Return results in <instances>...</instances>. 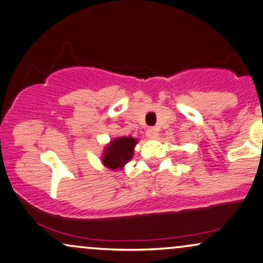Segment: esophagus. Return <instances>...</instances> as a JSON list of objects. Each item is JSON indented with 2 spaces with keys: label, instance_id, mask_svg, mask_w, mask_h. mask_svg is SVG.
Segmentation results:
<instances>
[{
  "label": "esophagus",
  "instance_id": "34e87169",
  "mask_svg": "<svg viewBox=\"0 0 263 263\" xmlns=\"http://www.w3.org/2000/svg\"><path fill=\"white\" fill-rule=\"evenodd\" d=\"M147 136H148L149 138H157L158 137V128L156 127H149L148 129H147Z\"/></svg>",
  "mask_w": 263,
  "mask_h": 263
}]
</instances>
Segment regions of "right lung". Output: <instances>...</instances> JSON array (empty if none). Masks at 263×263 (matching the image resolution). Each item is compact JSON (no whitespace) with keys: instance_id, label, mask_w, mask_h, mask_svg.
Masks as SVG:
<instances>
[{"instance_id":"right-lung-1","label":"right lung","mask_w":263,"mask_h":263,"mask_svg":"<svg viewBox=\"0 0 263 263\" xmlns=\"http://www.w3.org/2000/svg\"><path fill=\"white\" fill-rule=\"evenodd\" d=\"M137 142V138L131 136L114 138L105 146L104 153L101 156V163L112 171L122 170L126 163H128L134 157L135 146Z\"/></svg>"}]
</instances>
